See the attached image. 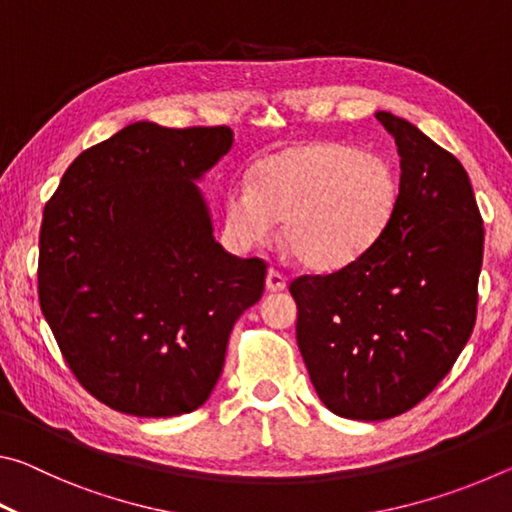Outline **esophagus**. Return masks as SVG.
<instances>
[{
    "label": "esophagus",
    "instance_id": "34e87169",
    "mask_svg": "<svg viewBox=\"0 0 512 512\" xmlns=\"http://www.w3.org/2000/svg\"><path fill=\"white\" fill-rule=\"evenodd\" d=\"M266 289L273 291V293L284 291V289H287V277H284L280 271H275V268H271V271H268V275H266Z\"/></svg>",
    "mask_w": 512,
    "mask_h": 512
}]
</instances>
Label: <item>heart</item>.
Segmentation results:
<instances>
[{"mask_svg": "<svg viewBox=\"0 0 512 512\" xmlns=\"http://www.w3.org/2000/svg\"><path fill=\"white\" fill-rule=\"evenodd\" d=\"M397 176L377 153L339 142H309L268 155L253 185L225 198V228L239 248L259 246L282 221V241L302 266L334 271L359 259L386 230Z\"/></svg>", "mask_w": 512, "mask_h": 512, "instance_id": "obj_1", "label": "heart"}]
</instances>
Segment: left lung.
I'll list each match as a JSON object with an SVG mask.
<instances>
[{
  "mask_svg": "<svg viewBox=\"0 0 512 512\" xmlns=\"http://www.w3.org/2000/svg\"><path fill=\"white\" fill-rule=\"evenodd\" d=\"M375 117L402 158L391 221L352 264L289 284L311 384L350 420L395 418L445 379L474 329L483 262L463 164L406 119Z\"/></svg>",
  "mask_w": 512,
  "mask_h": 512,
  "instance_id": "1",
  "label": "left lung"
}]
</instances>
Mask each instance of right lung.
<instances>
[{
  "label": "right lung",
  "instance_id": "obj_1",
  "mask_svg": "<svg viewBox=\"0 0 512 512\" xmlns=\"http://www.w3.org/2000/svg\"><path fill=\"white\" fill-rule=\"evenodd\" d=\"M232 137L137 121L83 151L45 205L40 309L69 370L110 409H198L237 318L262 298L266 262L225 253L194 185Z\"/></svg>",
  "mask_w": 512,
  "mask_h": 512
}]
</instances>
